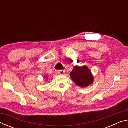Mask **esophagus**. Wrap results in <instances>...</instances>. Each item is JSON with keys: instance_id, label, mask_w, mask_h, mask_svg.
Returning a JSON list of instances; mask_svg holds the SVG:
<instances>
[{"instance_id": "esophagus-1", "label": "esophagus", "mask_w": 128, "mask_h": 128, "mask_svg": "<svg viewBox=\"0 0 128 128\" xmlns=\"http://www.w3.org/2000/svg\"><path fill=\"white\" fill-rule=\"evenodd\" d=\"M65 72H66V70H60L58 71V73L61 75H63L65 73Z\"/></svg>"}]
</instances>
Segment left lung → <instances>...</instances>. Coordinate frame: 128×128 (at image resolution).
<instances>
[{"label": "left lung", "instance_id": "left-lung-1", "mask_svg": "<svg viewBox=\"0 0 128 128\" xmlns=\"http://www.w3.org/2000/svg\"><path fill=\"white\" fill-rule=\"evenodd\" d=\"M71 79L77 86L86 88L93 83L94 78L90 70L86 66H76L70 73Z\"/></svg>", "mask_w": 128, "mask_h": 128}]
</instances>
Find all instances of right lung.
Listing matches in <instances>:
<instances>
[{
    "mask_svg": "<svg viewBox=\"0 0 128 128\" xmlns=\"http://www.w3.org/2000/svg\"><path fill=\"white\" fill-rule=\"evenodd\" d=\"M48 76H45V78H46V80H48Z\"/></svg>",
    "mask_w": 128,
    "mask_h": 128,
    "instance_id": "1",
    "label": "right lung"
}]
</instances>
